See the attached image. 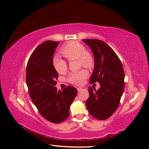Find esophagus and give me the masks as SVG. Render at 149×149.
Here are the masks:
<instances>
[{
    "instance_id": "esophagus-1",
    "label": "esophagus",
    "mask_w": 149,
    "mask_h": 149,
    "mask_svg": "<svg viewBox=\"0 0 149 149\" xmlns=\"http://www.w3.org/2000/svg\"><path fill=\"white\" fill-rule=\"evenodd\" d=\"M77 90H78V91H81V90H86V87H84V86H81V87H78L77 88Z\"/></svg>"
}]
</instances>
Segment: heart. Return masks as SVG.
<instances>
[{
	"instance_id": "1",
	"label": "heart",
	"mask_w": 149,
	"mask_h": 149,
	"mask_svg": "<svg viewBox=\"0 0 149 149\" xmlns=\"http://www.w3.org/2000/svg\"><path fill=\"white\" fill-rule=\"evenodd\" d=\"M61 52L68 61L77 59L79 66H83L87 68H91L94 65L93 56L91 54L86 51L84 45L80 43L72 42L66 44L61 48ZM52 63L54 68L59 74H64L67 70V63L66 61L58 56L53 57ZM87 76V71L83 69L79 71L71 73L68 78V81L71 84L81 85L83 83Z\"/></svg>"
}]
</instances>
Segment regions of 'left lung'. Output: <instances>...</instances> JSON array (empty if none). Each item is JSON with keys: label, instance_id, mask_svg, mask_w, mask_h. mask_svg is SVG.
Returning a JSON list of instances; mask_svg holds the SVG:
<instances>
[{"label": "left lung", "instance_id": "obj_1", "mask_svg": "<svg viewBox=\"0 0 149 149\" xmlns=\"http://www.w3.org/2000/svg\"><path fill=\"white\" fill-rule=\"evenodd\" d=\"M92 50L95 67L90 83L98 82V90L88 87L89 98L86 101L90 115L104 120L111 116L119 106L124 90V71L121 61L115 51L102 40H83Z\"/></svg>", "mask_w": 149, "mask_h": 149}]
</instances>
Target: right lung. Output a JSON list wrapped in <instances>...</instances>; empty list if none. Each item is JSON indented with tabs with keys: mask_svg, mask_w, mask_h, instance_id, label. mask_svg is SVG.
I'll use <instances>...</instances> for the list:
<instances>
[{
	"mask_svg": "<svg viewBox=\"0 0 149 149\" xmlns=\"http://www.w3.org/2000/svg\"><path fill=\"white\" fill-rule=\"evenodd\" d=\"M59 42L46 41L31 54L26 69V83L31 100L40 115L48 121L59 123L70 115L69 107L77 93L75 88L68 86L61 91L55 87L58 74L52 63L54 53Z\"/></svg>",
	"mask_w": 149,
	"mask_h": 149,
	"instance_id": "add662e5",
	"label": "right lung"
}]
</instances>
